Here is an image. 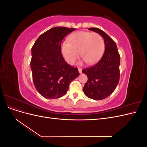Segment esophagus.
I'll return each instance as SVG.
<instances>
[{
  "instance_id": "34e87169",
  "label": "esophagus",
  "mask_w": 147,
  "mask_h": 147,
  "mask_svg": "<svg viewBox=\"0 0 147 147\" xmlns=\"http://www.w3.org/2000/svg\"><path fill=\"white\" fill-rule=\"evenodd\" d=\"M78 72H79L80 74H82V69L78 68Z\"/></svg>"
}]
</instances>
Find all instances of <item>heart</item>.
Wrapping results in <instances>:
<instances>
[{
    "mask_svg": "<svg viewBox=\"0 0 147 147\" xmlns=\"http://www.w3.org/2000/svg\"><path fill=\"white\" fill-rule=\"evenodd\" d=\"M64 42L61 46V53L66 62L73 64L80 55L88 64L98 61L105 50L104 38L97 33L80 31Z\"/></svg>",
    "mask_w": 147,
    "mask_h": 147,
    "instance_id": "heart-1",
    "label": "heart"
}]
</instances>
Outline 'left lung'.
Wrapping results in <instances>:
<instances>
[{
	"label": "left lung",
	"instance_id": "obj_1",
	"mask_svg": "<svg viewBox=\"0 0 147 147\" xmlns=\"http://www.w3.org/2000/svg\"><path fill=\"white\" fill-rule=\"evenodd\" d=\"M88 29L98 33L104 38L105 51L96 64L82 70L88 77L83 91L89 98L102 100L112 94L118 85L120 56L116 43L103 30L96 28Z\"/></svg>",
	"mask_w": 147,
	"mask_h": 147
}]
</instances>
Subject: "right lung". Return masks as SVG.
I'll return each instance as SVG.
<instances>
[{
	"label": "right lung",
	"mask_w": 147,
	"mask_h": 147,
	"mask_svg": "<svg viewBox=\"0 0 147 147\" xmlns=\"http://www.w3.org/2000/svg\"><path fill=\"white\" fill-rule=\"evenodd\" d=\"M75 30L53 28L40 35L31 49L33 82L46 99H57L66 94L70 82L79 76L78 69L66 63L61 50L63 39Z\"/></svg>",
	"instance_id": "1"
}]
</instances>
